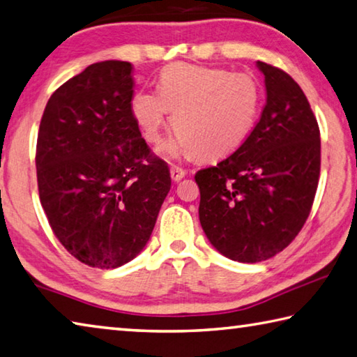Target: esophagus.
<instances>
[{
    "label": "esophagus",
    "mask_w": 357,
    "mask_h": 357,
    "mask_svg": "<svg viewBox=\"0 0 357 357\" xmlns=\"http://www.w3.org/2000/svg\"><path fill=\"white\" fill-rule=\"evenodd\" d=\"M170 176L173 181H181L185 176V170L179 165H172L170 167Z\"/></svg>",
    "instance_id": "obj_1"
}]
</instances>
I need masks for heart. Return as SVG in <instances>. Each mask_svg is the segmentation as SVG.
Returning a JSON list of instances; mask_svg holds the SVG:
<instances>
[{"label":"heart","mask_w":357,"mask_h":357,"mask_svg":"<svg viewBox=\"0 0 357 357\" xmlns=\"http://www.w3.org/2000/svg\"><path fill=\"white\" fill-rule=\"evenodd\" d=\"M158 93L142 90L131 114L146 144L158 145L173 115L176 137L164 146L167 156L195 153L217 158L237 150L255 129L262 89L251 75L223 68L173 63L159 77Z\"/></svg>","instance_id":"1"}]
</instances>
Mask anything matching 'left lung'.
I'll return each mask as SVG.
<instances>
[{
    "mask_svg": "<svg viewBox=\"0 0 357 357\" xmlns=\"http://www.w3.org/2000/svg\"><path fill=\"white\" fill-rule=\"evenodd\" d=\"M267 102L243 144L197 172L199 223L223 256L255 264L287 248L306 223L320 178V129L286 71L257 62Z\"/></svg>",
    "mask_w": 357,
    "mask_h": 357,
    "instance_id": "1",
    "label": "left lung"
}]
</instances>
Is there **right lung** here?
<instances>
[{"label":"right lung","instance_id":"add662e5","mask_svg":"<svg viewBox=\"0 0 357 357\" xmlns=\"http://www.w3.org/2000/svg\"><path fill=\"white\" fill-rule=\"evenodd\" d=\"M132 96L131 63H92L51 95L38 128L42 207L57 241L89 267L132 261L172 187L132 119Z\"/></svg>","mask_w":357,"mask_h":357}]
</instances>
